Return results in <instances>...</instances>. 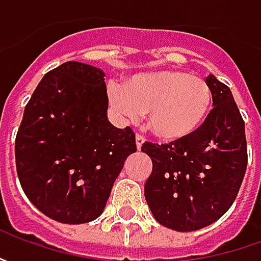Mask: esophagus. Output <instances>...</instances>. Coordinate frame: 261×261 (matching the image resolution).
I'll use <instances>...</instances> for the list:
<instances>
[{
    "instance_id": "esophagus-1",
    "label": "esophagus",
    "mask_w": 261,
    "mask_h": 261,
    "mask_svg": "<svg viewBox=\"0 0 261 261\" xmlns=\"http://www.w3.org/2000/svg\"><path fill=\"white\" fill-rule=\"evenodd\" d=\"M144 142H145V138L141 135V134H136V148H138V149H141Z\"/></svg>"
}]
</instances>
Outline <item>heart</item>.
Listing matches in <instances>:
<instances>
[{"label": "heart", "instance_id": "1", "mask_svg": "<svg viewBox=\"0 0 261 261\" xmlns=\"http://www.w3.org/2000/svg\"><path fill=\"white\" fill-rule=\"evenodd\" d=\"M109 101L119 115L136 122L148 115V127L164 141L192 135L203 123L212 93L205 80L180 69L136 75L123 86L109 84Z\"/></svg>", "mask_w": 261, "mask_h": 261}]
</instances>
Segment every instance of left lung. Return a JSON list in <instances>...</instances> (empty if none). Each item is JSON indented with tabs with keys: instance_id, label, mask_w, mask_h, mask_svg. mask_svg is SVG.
Instances as JSON below:
<instances>
[{
	"instance_id": "obj_1",
	"label": "left lung",
	"mask_w": 261,
	"mask_h": 261,
	"mask_svg": "<svg viewBox=\"0 0 261 261\" xmlns=\"http://www.w3.org/2000/svg\"><path fill=\"white\" fill-rule=\"evenodd\" d=\"M214 109L192 135L170 144L145 142L152 160L144 193L152 215L174 231L214 224L234 203L247 168L244 120L229 87L206 78Z\"/></svg>"
}]
</instances>
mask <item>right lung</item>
I'll return each instance as SVG.
<instances>
[{
  "label": "right lung",
  "instance_id": "1",
  "mask_svg": "<svg viewBox=\"0 0 261 261\" xmlns=\"http://www.w3.org/2000/svg\"><path fill=\"white\" fill-rule=\"evenodd\" d=\"M105 72L69 61L49 71L25 105L15 136V167L29 200L62 224H86L105 211L134 130L107 120Z\"/></svg>",
  "mask_w": 261,
  "mask_h": 261
}]
</instances>
